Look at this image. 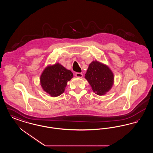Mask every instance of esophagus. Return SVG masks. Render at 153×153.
<instances>
[{
	"label": "esophagus",
	"instance_id": "34e87169",
	"mask_svg": "<svg viewBox=\"0 0 153 153\" xmlns=\"http://www.w3.org/2000/svg\"><path fill=\"white\" fill-rule=\"evenodd\" d=\"M75 75H76V76L77 77H79V78H81L82 77V76H83L82 73H76Z\"/></svg>",
	"mask_w": 153,
	"mask_h": 153
}]
</instances>
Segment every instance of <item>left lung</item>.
<instances>
[{
  "label": "left lung",
  "instance_id": "obj_1",
  "mask_svg": "<svg viewBox=\"0 0 153 153\" xmlns=\"http://www.w3.org/2000/svg\"><path fill=\"white\" fill-rule=\"evenodd\" d=\"M85 78L97 95H105L112 87L114 74L109 68L97 61H92L89 65Z\"/></svg>",
  "mask_w": 153,
  "mask_h": 153
}]
</instances>
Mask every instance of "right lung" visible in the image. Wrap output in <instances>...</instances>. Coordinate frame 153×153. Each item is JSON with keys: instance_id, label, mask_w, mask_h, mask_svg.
<instances>
[{"instance_id": "obj_1", "label": "right lung", "mask_w": 153, "mask_h": 153, "mask_svg": "<svg viewBox=\"0 0 153 153\" xmlns=\"http://www.w3.org/2000/svg\"><path fill=\"white\" fill-rule=\"evenodd\" d=\"M73 77V73L57 63L48 66L40 77V82L44 91L52 97H57L64 92L67 82Z\"/></svg>"}]
</instances>
